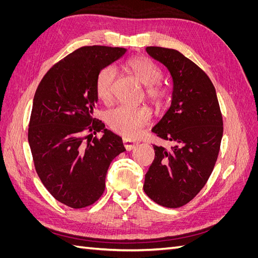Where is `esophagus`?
I'll use <instances>...</instances> for the list:
<instances>
[{
	"label": "esophagus",
	"instance_id": "34e87169",
	"mask_svg": "<svg viewBox=\"0 0 258 258\" xmlns=\"http://www.w3.org/2000/svg\"><path fill=\"white\" fill-rule=\"evenodd\" d=\"M122 143H123L124 147H126L127 151H132L138 145V141H136V140L129 139L126 137L122 138Z\"/></svg>",
	"mask_w": 258,
	"mask_h": 258
}]
</instances>
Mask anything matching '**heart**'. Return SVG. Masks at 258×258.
Masks as SVG:
<instances>
[{
    "instance_id": "obj_1",
    "label": "heart",
    "mask_w": 258,
    "mask_h": 258,
    "mask_svg": "<svg viewBox=\"0 0 258 258\" xmlns=\"http://www.w3.org/2000/svg\"><path fill=\"white\" fill-rule=\"evenodd\" d=\"M127 67L137 79L147 87V96L155 102H160L165 91L157 84L160 82L161 70L153 61L144 57L130 59ZM115 70L112 67L101 69L96 79V92L99 99L107 101L112 96ZM150 120V112L145 107L120 105L107 114L110 127L123 136H135Z\"/></svg>"
}]
</instances>
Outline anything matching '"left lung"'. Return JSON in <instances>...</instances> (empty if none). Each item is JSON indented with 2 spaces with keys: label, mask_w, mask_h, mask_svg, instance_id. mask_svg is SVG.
I'll use <instances>...</instances> for the list:
<instances>
[{
  "label": "left lung",
  "mask_w": 258,
  "mask_h": 258,
  "mask_svg": "<svg viewBox=\"0 0 258 258\" xmlns=\"http://www.w3.org/2000/svg\"><path fill=\"white\" fill-rule=\"evenodd\" d=\"M172 79L171 105L154 134L171 141L154 145L155 159L145 174V194L166 208H179L202 189L212 173L223 137V118L214 86L202 70L175 49L147 47Z\"/></svg>",
  "instance_id": "8db88e82"
}]
</instances>
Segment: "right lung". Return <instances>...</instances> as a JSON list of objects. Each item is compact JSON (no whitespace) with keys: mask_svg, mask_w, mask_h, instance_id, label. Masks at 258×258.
<instances>
[{"mask_svg":"<svg viewBox=\"0 0 258 258\" xmlns=\"http://www.w3.org/2000/svg\"><path fill=\"white\" fill-rule=\"evenodd\" d=\"M126 51L81 47L54 64L36 89L28 132L35 170L52 197L68 207L96 202L112 160L126 151L119 136L93 118L97 75ZM100 131L101 139H92Z\"/></svg>","mask_w":258,"mask_h":258,"instance_id":"add662e5","label":"right lung"}]
</instances>
